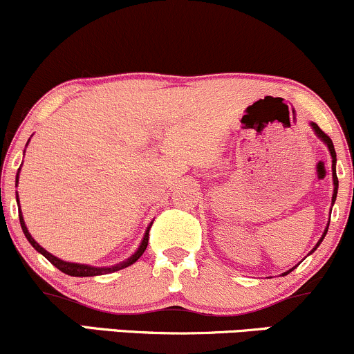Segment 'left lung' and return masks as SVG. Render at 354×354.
Segmentation results:
<instances>
[{
    "instance_id": "1",
    "label": "left lung",
    "mask_w": 354,
    "mask_h": 354,
    "mask_svg": "<svg viewBox=\"0 0 354 354\" xmlns=\"http://www.w3.org/2000/svg\"><path fill=\"white\" fill-rule=\"evenodd\" d=\"M310 126H311V129H313V132L315 134H317V137L319 140H322L323 144L326 145L328 147V151H330V156H331V172H333V197H331V207L335 205V201H336V194H338V177H336V152H335V145H333V142H331V139L330 137H328L325 132L322 131V129H319L317 124L315 122H310ZM330 217H331V209H330ZM328 227H330V220H328V223H326V228H325V232H323V235L319 236V240L317 242V245H315L313 248H311V252L308 253V255H311V253H313L315 250H317V248L319 247V243L323 242V240H325V236H326V232H328ZM297 268V267H293V268H290V270H286V272H283L281 273V275H288L290 272H293V270Z\"/></svg>"
}]
</instances>
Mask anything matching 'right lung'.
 I'll return each instance as SVG.
<instances>
[{
  "label": "right lung",
  "mask_w": 354,
  "mask_h": 354,
  "mask_svg": "<svg viewBox=\"0 0 354 354\" xmlns=\"http://www.w3.org/2000/svg\"><path fill=\"white\" fill-rule=\"evenodd\" d=\"M31 139H28V142ZM28 145V144H26ZM19 172H21V167L18 169V174H16V187H18V182H19ZM16 202H18V212H19V223H21V228H23V234L24 236L28 239V242L32 245V248H35L36 252H39L41 255L46 257L51 263L56 267L57 270H61L62 273H66V275H71V277H97V275H106V273H112V272H118V270H122L126 267H131L132 263H136L137 260L140 259V255L145 252V248H147V243H149V230H151L152 227V222L147 225V230H145V234L142 236V240H140L139 243V248L132 253L129 259H126L124 261H119V263L112 265V267H93V265H84V263H74V261H64L61 259H57V257H54L53 253H49L48 250H44L43 247H41L39 243L36 242L35 239H32L31 234H29L26 223H24V218H23V212H21V207H19V197H18V192H16Z\"/></svg>",
  "instance_id": "right-lung-1"
}]
</instances>
